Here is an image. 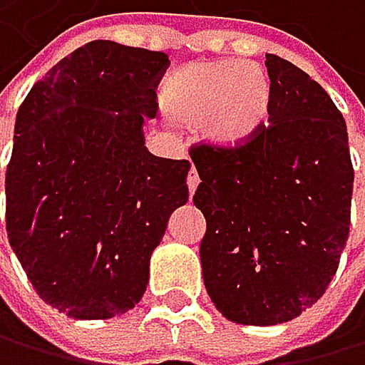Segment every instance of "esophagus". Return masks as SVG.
Listing matches in <instances>:
<instances>
[{"instance_id": "esophagus-1", "label": "esophagus", "mask_w": 365, "mask_h": 365, "mask_svg": "<svg viewBox=\"0 0 365 365\" xmlns=\"http://www.w3.org/2000/svg\"><path fill=\"white\" fill-rule=\"evenodd\" d=\"M188 192L192 195L195 192V188L200 186V175H197V170H195V168H190V173H188Z\"/></svg>"}]
</instances>
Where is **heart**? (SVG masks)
I'll return each instance as SVG.
<instances>
[{
	"label": "heart",
	"mask_w": 365,
	"mask_h": 365,
	"mask_svg": "<svg viewBox=\"0 0 365 365\" xmlns=\"http://www.w3.org/2000/svg\"><path fill=\"white\" fill-rule=\"evenodd\" d=\"M274 85L267 69L245 60L192 62L165 85L163 103L184 125L220 150L253 141L269 120Z\"/></svg>",
	"instance_id": "1"
}]
</instances>
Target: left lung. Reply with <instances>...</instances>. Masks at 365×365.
<instances>
[{"label": "left lung", "instance_id": "left-lung-1", "mask_svg": "<svg viewBox=\"0 0 365 365\" xmlns=\"http://www.w3.org/2000/svg\"><path fill=\"white\" fill-rule=\"evenodd\" d=\"M269 125L242 148L192 145L206 217L204 285L229 321L285 323L314 305L336 274L350 231L354 170L348 130L327 91L267 53Z\"/></svg>", "mask_w": 365, "mask_h": 365}]
</instances>
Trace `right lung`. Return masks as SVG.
<instances>
[{
    "label": "right lung",
    "instance_id": "obj_1",
    "mask_svg": "<svg viewBox=\"0 0 365 365\" xmlns=\"http://www.w3.org/2000/svg\"><path fill=\"white\" fill-rule=\"evenodd\" d=\"M161 51L93 40L62 58L21 103L6 170V231L44 303L112 319L145 292L150 256L188 202L186 159L150 155Z\"/></svg>",
    "mask_w": 365,
    "mask_h": 365
}]
</instances>
